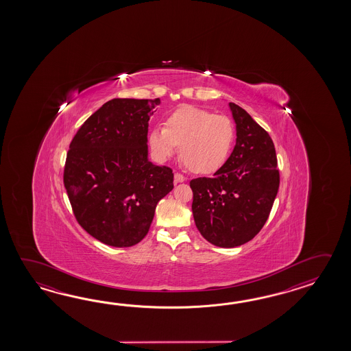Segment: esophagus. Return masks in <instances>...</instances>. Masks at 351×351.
Listing matches in <instances>:
<instances>
[{"label": "esophagus", "instance_id": "obj_1", "mask_svg": "<svg viewBox=\"0 0 351 351\" xmlns=\"http://www.w3.org/2000/svg\"><path fill=\"white\" fill-rule=\"evenodd\" d=\"M184 180H186L184 176H182V174H179V173L174 174V183H182V182H184Z\"/></svg>", "mask_w": 351, "mask_h": 351}]
</instances>
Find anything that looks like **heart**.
Wrapping results in <instances>:
<instances>
[{
  "label": "heart",
  "mask_w": 351,
  "mask_h": 351,
  "mask_svg": "<svg viewBox=\"0 0 351 351\" xmlns=\"http://www.w3.org/2000/svg\"><path fill=\"white\" fill-rule=\"evenodd\" d=\"M234 125L226 115L195 106H182L148 135L150 150L158 162H167L180 147V157L193 172L215 173L222 168L234 142Z\"/></svg>",
  "instance_id": "b5f03b06"
}]
</instances>
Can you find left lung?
I'll return each mask as SVG.
<instances>
[{
  "label": "left lung",
  "mask_w": 351,
  "mask_h": 351,
  "mask_svg": "<svg viewBox=\"0 0 351 351\" xmlns=\"http://www.w3.org/2000/svg\"><path fill=\"white\" fill-rule=\"evenodd\" d=\"M236 145L212 178L191 180L194 222L215 246H241L261 231L280 186L275 145L248 112L230 103Z\"/></svg>",
  "instance_id": "obj_1"
}]
</instances>
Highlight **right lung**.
<instances>
[{"label": "right lung", "instance_id": "right-lung-1", "mask_svg": "<svg viewBox=\"0 0 351 351\" xmlns=\"http://www.w3.org/2000/svg\"><path fill=\"white\" fill-rule=\"evenodd\" d=\"M160 99H112L70 143L64 184L75 217L108 246L130 247L149 231L173 172L148 159V127Z\"/></svg>", "mask_w": 351, "mask_h": 351}]
</instances>
